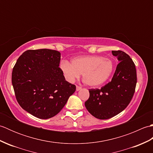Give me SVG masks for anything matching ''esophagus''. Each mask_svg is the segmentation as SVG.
Here are the masks:
<instances>
[{"mask_svg": "<svg viewBox=\"0 0 153 153\" xmlns=\"http://www.w3.org/2000/svg\"><path fill=\"white\" fill-rule=\"evenodd\" d=\"M80 89H82V87H81L80 86L77 85L76 86V91H79Z\"/></svg>", "mask_w": 153, "mask_h": 153, "instance_id": "34e87169", "label": "esophagus"}]
</instances>
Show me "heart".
<instances>
[{
  "label": "heart",
  "mask_w": 153,
  "mask_h": 153,
  "mask_svg": "<svg viewBox=\"0 0 153 153\" xmlns=\"http://www.w3.org/2000/svg\"><path fill=\"white\" fill-rule=\"evenodd\" d=\"M60 67L68 82H74L79 78L80 74H82L85 84L97 87L105 83L110 78L114 64L109 58L92 55L74 58L71 64L67 60H63Z\"/></svg>",
  "instance_id": "obj_1"
}]
</instances>
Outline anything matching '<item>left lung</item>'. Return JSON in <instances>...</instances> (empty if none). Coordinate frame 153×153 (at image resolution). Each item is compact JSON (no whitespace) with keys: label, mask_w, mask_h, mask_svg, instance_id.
<instances>
[{"label":"left lung","mask_w":153,"mask_h":153,"mask_svg":"<svg viewBox=\"0 0 153 153\" xmlns=\"http://www.w3.org/2000/svg\"><path fill=\"white\" fill-rule=\"evenodd\" d=\"M120 62L112 80L101 89H91L89 98L85 102L91 114L100 120H106L118 114L130 102L134 95L137 72L130 56L122 51H112Z\"/></svg>","instance_id":"left-lung-1"}]
</instances>
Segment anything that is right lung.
Here are the masks:
<instances>
[{
    "mask_svg": "<svg viewBox=\"0 0 153 153\" xmlns=\"http://www.w3.org/2000/svg\"><path fill=\"white\" fill-rule=\"evenodd\" d=\"M60 53L42 48L27 50L13 68L12 83L22 108L40 119L56 116L76 87L65 79L59 64Z\"/></svg>",
    "mask_w": 153,
    "mask_h": 153,
    "instance_id": "right-lung-1",
    "label": "right lung"
}]
</instances>
